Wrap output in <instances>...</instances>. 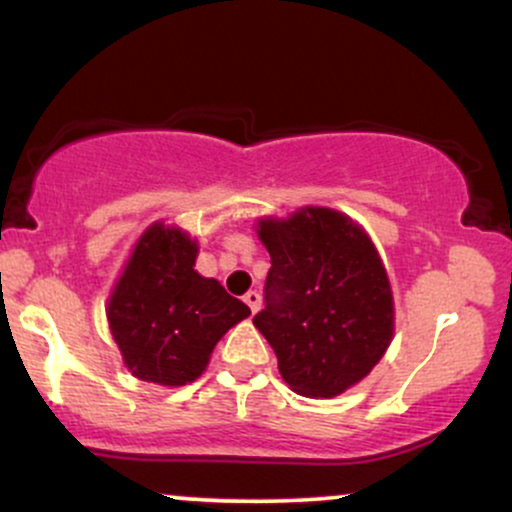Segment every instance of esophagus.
<instances>
[{"instance_id": "obj_1", "label": "esophagus", "mask_w": 512, "mask_h": 512, "mask_svg": "<svg viewBox=\"0 0 512 512\" xmlns=\"http://www.w3.org/2000/svg\"><path fill=\"white\" fill-rule=\"evenodd\" d=\"M243 301H245V303H248L250 313H252V315H255V313H257V310H260L262 296H260V293H257V291H248V293H245V296H243Z\"/></svg>"}]
</instances>
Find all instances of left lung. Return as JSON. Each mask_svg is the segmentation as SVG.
Here are the masks:
<instances>
[{
    "label": "left lung",
    "mask_w": 512,
    "mask_h": 512,
    "mask_svg": "<svg viewBox=\"0 0 512 512\" xmlns=\"http://www.w3.org/2000/svg\"><path fill=\"white\" fill-rule=\"evenodd\" d=\"M272 257L264 310L252 322L305 397H337L383 358L395 332L390 279L368 233L342 211L303 207L260 219Z\"/></svg>",
    "instance_id": "8db88e82"
}]
</instances>
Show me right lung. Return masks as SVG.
<instances>
[{
	"mask_svg": "<svg viewBox=\"0 0 512 512\" xmlns=\"http://www.w3.org/2000/svg\"><path fill=\"white\" fill-rule=\"evenodd\" d=\"M197 240L154 223L108 298V322L134 378L180 387L207 368L219 339L250 315L216 279L195 272Z\"/></svg>",
	"mask_w": 512,
	"mask_h": 512,
	"instance_id": "right-lung-1",
	"label": "right lung"
}]
</instances>
